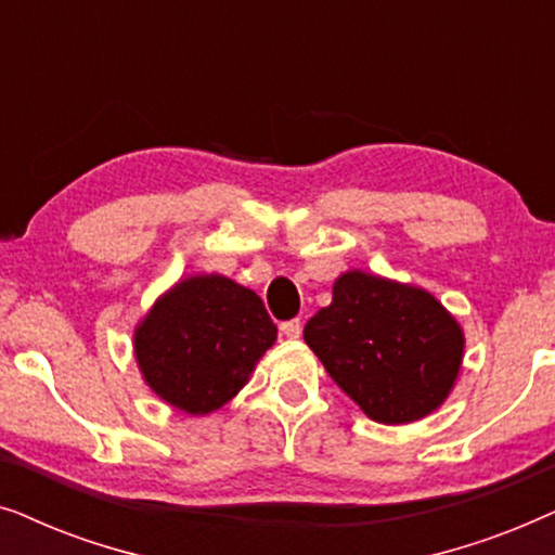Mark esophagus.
<instances>
[{
    "mask_svg": "<svg viewBox=\"0 0 555 555\" xmlns=\"http://www.w3.org/2000/svg\"><path fill=\"white\" fill-rule=\"evenodd\" d=\"M300 321H285L283 325H280V333H283L285 338H300Z\"/></svg>",
    "mask_w": 555,
    "mask_h": 555,
    "instance_id": "1",
    "label": "esophagus"
}]
</instances>
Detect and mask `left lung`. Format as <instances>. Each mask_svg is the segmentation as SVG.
<instances>
[{"instance_id": "8db88e82", "label": "left lung", "mask_w": 555, "mask_h": 555, "mask_svg": "<svg viewBox=\"0 0 555 555\" xmlns=\"http://www.w3.org/2000/svg\"><path fill=\"white\" fill-rule=\"evenodd\" d=\"M302 336L361 412L393 427L442 406L465 359V331L435 295L366 270L336 278Z\"/></svg>"}]
</instances>
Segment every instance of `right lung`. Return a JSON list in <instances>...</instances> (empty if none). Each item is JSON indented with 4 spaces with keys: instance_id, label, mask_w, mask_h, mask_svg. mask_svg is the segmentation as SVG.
<instances>
[{
    "instance_id": "add662e5",
    "label": "right lung",
    "mask_w": 555,
    "mask_h": 555,
    "mask_svg": "<svg viewBox=\"0 0 555 555\" xmlns=\"http://www.w3.org/2000/svg\"><path fill=\"white\" fill-rule=\"evenodd\" d=\"M275 338L278 325L260 295L202 272L158 295L135 325L133 356L158 399L204 416L237 397Z\"/></svg>"
}]
</instances>
